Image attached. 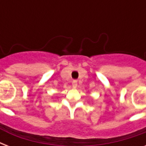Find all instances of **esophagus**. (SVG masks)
Listing matches in <instances>:
<instances>
[{"instance_id":"obj_1","label":"esophagus","mask_w":146,"mask_h":146,"mask_svg":"<svg viewBox=\"0 0 146 146\" xmlns=\"http://www.w3.org/2000/svg\"><path fill=\"white\" fill-rule=\"evenodd\" d=\"M77 86V81L76 80H73V87H76Z\"/></svg>"}]
</instances>
